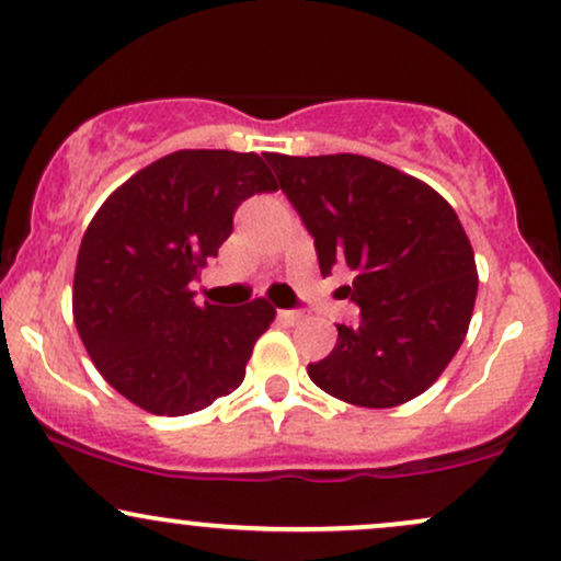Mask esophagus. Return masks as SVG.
Masks as SVG:
<instances>
[{
    "label": "esophagus",
    "instance_id": "esophagus-1",
    "mask_svg": "<svg viewBox=\"0 0 561 561\" xmlns=\"http://www.w3.org/2000/svg\"><path fill=\"white\" fill-rule=\"evenodd\" d=\"M279 319L285 323H300L306 319V313L302 310H279Z\"/></svg>",
    "mask_w": 561,
    "mask_h": 561
}]
</instances>
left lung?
Returning <instances> with one entry per match:
<instances>
[{
    "instance_id": "1",
    "label": "left lung",
    "mask_w": 561,
    "mask_h": 561,
    "mask_svg": "<svg viewBox=\"0 0 561 561\" xmlns=\"http://www.w3.org/2000/svg\"><path fill=\"white\" fill-rule=\"evenodd\" d=\"M266 161L313 234L321 274L336 263L355 272L345 295L360 323L336 327L310 381L357 408L415 400L460 350L476 306V255L455 208L423 180L357 153Z\"/></svg>"
}]
</instances>
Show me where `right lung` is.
<instances>
[{
    "label": "right lung",
    "instance_id": "add662e5",
    "mask_svg": "<svg viewBox=\"0 0 561 561\" xmlns=\"http://www.w3.org/2000/svg\"><path fill=\"white\" fill-rule=\"evenodd\" d=\"M276 187L259 153L185 148L135 172L93 214L72 319L93 366L125 400L153 415H187L245 379L274 306H198L191 282L232 232L234 208Z\"/></svg>",
    "mask_w": 561,
    "mask_h": 561
}]
</instances>
